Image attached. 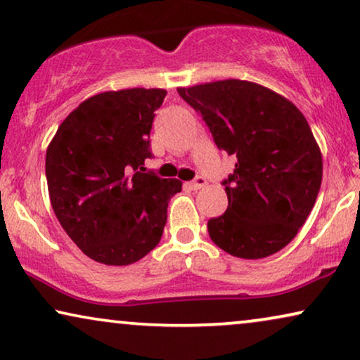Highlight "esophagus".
<instances>
[{
	"label": "esophagus",
	"instance_id": "34e87169",
	"mask_svg": "<svg viewBox=\"0 0 360 360\" xmlns=\"http://www.w3.org/2000/svg\"><path fill=\"white\" fill-rule=\"evenodd\" d=\"M186 185H188L191 190H200V188H203V186L206 185V179H205V176L198 175V176H195V180L188 181V184H186Z\"/></svg>",
	"mask_w": 360,
	"mask_h": 360
}]
</instances>
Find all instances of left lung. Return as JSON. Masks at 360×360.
<instances>
[{
    "mask_svg": "<svg viewBox=\"0 0 360 360\" xmlns=\"http://www.w3.org/2000/svg\"><path fill=\"white\" fill-rule=\"evenodd\" d=\"M179 95L203 117L214 144L236 157L223 180L228 210L208 221L211 240L243 259L278 252L307 221L321 186V152L304 116L244 80L179 88Z\"/></svg>",
    "mask_w": 360,
    "mask_h": 360,
    "instance_id": "8db88e82",
    "label": "left lung"
}]
</instances>
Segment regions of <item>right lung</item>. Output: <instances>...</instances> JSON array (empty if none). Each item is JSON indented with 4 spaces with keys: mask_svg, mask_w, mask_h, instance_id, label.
Returning a JSON list of instances; mask_svg holds the SVG:
<instances>
[{
    "mask_svg": "<svg viewBox=\"0 0 360 360\" xmlns=\"http://www.w3.org/2000/svg\"><path fill=\"white\" fill-rule=\"evenodd\" d=\"M167 95L131 88L88 98L58 127L46 154L57 219L88 257L129 265L159 244L181 181L144 172L150 129Z\"/></svg>",
    "mask_w": 360,
    "mask_h": 360,
    "instance_id": "add662e5",
    "label": "right lung"
}]
</instances>
